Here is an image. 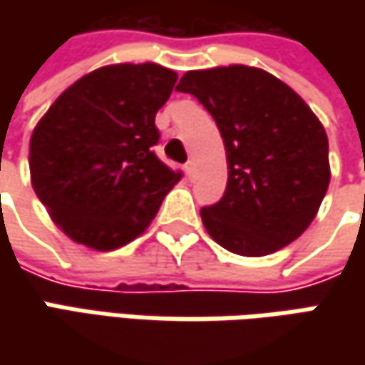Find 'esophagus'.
Listing matches in <instances>:
<instances>
[{"label":"esophagus","mask_w":365,"mask_h":365,"mask_svg":"<svg viewBox=\"0 0 365 365\" xmlns=\"http://www.w3.org/2000/svg\"><path fill=\"white\" fill-rule=\"evenodd\" d=\"M185 170H187V176H189V178H192V176H195V173H197V164H195V160L187 162V164H185Z\"/></svg>","instance_id":"obj_1"}]
</instances>
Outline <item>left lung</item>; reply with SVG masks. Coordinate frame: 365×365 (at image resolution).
Returning <instances> with one entry per match:
<instances>
[{
	"label": "left lung",
	"mask_w": 365,
	"mask_h": 365,
	"mask_svg": "<svg viewBox=\"0 0 365 365\" xmlns=\"http://www.w3.org/2000/svg\"><path fill=\"white\" fill-rule=\"evenodd\" d=\"M190 93L213 115L227 154V187L201 209L205 230L240 256H268L315 219L329 187L325 128L297 93L270 73L232 64L185 73Z\"/></svg>",
	"instance_id": "8db88e82"
}]
</instances>
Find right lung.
<instances>
[{
    "mask_svg": "<svg viewBox=\"0 0 365 365\" xmlns=\"http://www.w3.org/2000/svg\"><path fill=\"white\" fill-rule=\"evenodd\" d=\"M160 64H109L73 83L38 121L30 175L38 199L73 242L109 252L156 217L182 173L154 154L156 113L175 89Z\"/></svg>",
    "mask_w": 365,
    "mask_h": 365,
    "instance_id": "obj_1",
    "label": "right lung"
}]
</instances>
